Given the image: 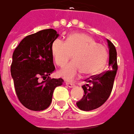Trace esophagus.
Listing matches in <instances>:
<instances>
[{
	"label": "esophagus",
	"mask_w": 134,
	"mask_h": 134,
	"mask_svg": "<svg viewBox=\"0 0 134 134\" xmlns=\"http://www.w3.org/2000/svg\"><path fill=\"white\" fill-rule=\"evenodd\" d=\"M66 85L69 87H75V84L73 83V82H66Z\"/></svg>",
	"instance_id": "esophagus-1"
}]
</instances>
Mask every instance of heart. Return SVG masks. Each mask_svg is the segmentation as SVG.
Returning a JSON list of instances; mask_svg holds the SVG:
<instances>
[{
	"label": "heart",
	"instance_id": "1",
	"mask_svg": "<svg viewBox=\"0 0 134 134\" xmlns=\"http://www.w3.org/2000/svg\"><path fill=\"white\" fill-rule=\"evenodd\" d=\"M52 53L55 63L60 67L65 66L73 55L74 61L59 72V75L67 80H74L82 73L86 75L98 73L108 58V52L104 45L82 33L69 35L66 41L56 40L52 44Z\"/></svg>",
	"mask_w": 134,
	"mask_h": 134
}]
</instances>
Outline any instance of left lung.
I'll use <instances>...</instances> for the list:
<instances>
[{
	"mask_svg": "<svg viewBox=\"0 0 134 134\" xmlns=\"http://www.w3.org/2000/svg\"><path fill=\"white\" fill-rule=\"evenodd\" d=\"M109 46V70L99 75H94L85 80L87 84L82 86L85 94L76 104L80 109L90 111L101 107L107 100L113 88L117 71L116 50L112 43L107 40Z\"/></svg>",
	"mask_w": 134,
	"mask_h": 134,
	"instance_id": "1",
	"label": "left lung"
}]
</instances>
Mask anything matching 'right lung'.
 <instances>
[{
  "instance_id": "right-lung-1",
  "label": "right lung",
  "mask_w": 134,
  "mask_h": 134,
  "mask_svg": "<svg viewBox=\"0 0 134 134\" xmlns=\"http://www.w3.org/2000/svg\"><path fill=\"white\" fill-rule=\"evenodd\" d=\"M59 37L56 30L47 29L25 37L13 54L11 75L18 99L33 111L49 107L54 89L63 84L62 78H50L55 70L52 46ZM40 77L47 78L42 83Z\"/></svg>"
}]
</instances>
